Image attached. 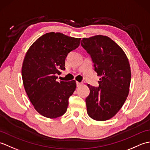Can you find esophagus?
Masks as SVG:
<instances>
[{
    "instance_id": "34e87169",
    "label": "esophagus",
    "mask_w": 150,
    "mask_h": 150,
    "mask_svg": "<svg viewBox=\"0 0 150 150\" xmlns=\"http://www.w3.org/2000/svg\"><path fill=\"white\" fill-rule=\"evenodd\" d=\"M76 85H77V87H79L82 85V83H81V82H76Z\"/></svg>"
}]
</instances>
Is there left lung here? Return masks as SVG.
Returning <instances> with one entry per match:
<instances>
[{"label": "left lung", "instance_id": "1", "mask_svg": "<svg viewBox=\"0 0 150 150\" xmlns=\"http://www.w3.org/2000/svg\"><path fill=\"white\" fill-rule=\"evenodd\" d=\"M81 46L90 55L94 70L101 77L98 86L88 84L87 113L91 119L106 120L116 115L128 97L131 70L125 53L107 36L84 38Z\"/></svg>", "mask_w": 150, "mask_h": 150}]
</instances>
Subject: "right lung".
Here are the masks:
<instances>
[{
  "label": "right lung",
  "mask_w": 150,
  "mask_h": 150,
  "mask_svg": "<svg viewBox=\"0 0 150 150\" xmlns=\"http://www.w3.org/2000/svg\"><path fill=\"white\" fill-rule=\"evenodd\" d=\"M80 41L60 33H47L26 54L22 68L24 89L35 109L44 117L55 119L66 113L76 83L57 82L56 75L65 69L66 58L77 48Z\"/></svg>",
  "instance_id": "obj_1"
}]
</instances>
